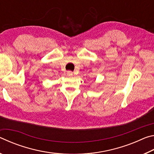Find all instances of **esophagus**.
<instances>
[{
	"label": "esophagus",
	"instance_id": "34e87169",
	"mask_svg": "<svg viewBox=\"0 0 154 154\" xmlns=\"http://www.w3.org/2000/svg\"><path fill=\"white\" fill-rule=\"evenodd\" d=\"M72 73H73V72H72L71 71H67V75H69V76H71V75H72Z\"/></svg>",
	"mask_w": 154,
	"mask_h": 154
}]
</instances>
